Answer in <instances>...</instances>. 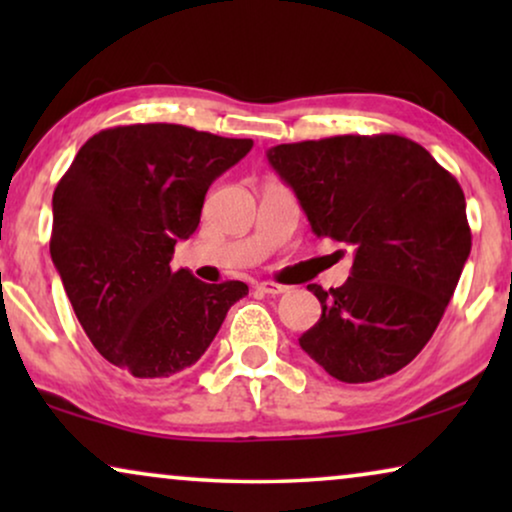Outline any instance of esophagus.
Masks as SVG:
<instances>
[{
  "label": "esophagus",
  "instance_id": "1",
  "mask_svg": "<svg viewBox=\"0 0 512 512\" xmlns=\"http://www.w3.org/2000/svg\"><path fill=\"white\" fill-rule=\"evenodd\" d=\"M258 291L270 293V296H279V293H286V286L275 284V282H261L258 284Z\"/></svg>",
  "mask_w": 512,
  "mask_h": 512
}]
</instances>
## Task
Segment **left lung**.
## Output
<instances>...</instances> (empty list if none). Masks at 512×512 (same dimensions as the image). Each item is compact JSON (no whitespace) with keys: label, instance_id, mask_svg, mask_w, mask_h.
Wrapping results in <instances>:
<instances>
[{"label":"left lung","instance_id":"8db88e82","mask_svg":"<svg viewBox=\"0 0 512 512\" xmlns=\"http://www.w3.org/2000/svg\"><path fill=\"white\" fill-rule=\"evenodd\" d=\"M268 163L317 237L347 244L340 289L310 284L321 317L300 347L340 382L394 375L431 340L471 254L459 181L398 135L279 144Z\"/></svg>","mask_w":512,"mask_h":512}]
</instances>
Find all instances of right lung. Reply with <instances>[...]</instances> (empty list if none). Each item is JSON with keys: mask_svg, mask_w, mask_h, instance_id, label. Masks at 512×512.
Instances as JSON below:
<instances>
[{"mask_svg": "<svg viewBox=\"0 0 512 512\" xmlns=\"http://www.w3.org/2000/svg\"><path fill=\"white\" fill-rule=\"evenodd\" d=\"M251 139L186 125H118L81 146L53 193L51 258L76 319L109 363L139 380L191 368L249 293L170 268L216 177Z\"/></svg>", "mask_w": 512, "mask_h": 512, "instance_id": "add662e5", "label": "right lung"}]
</instances>
